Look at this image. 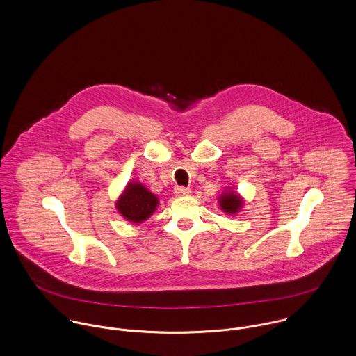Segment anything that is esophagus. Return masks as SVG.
<instances>
[{
  "instance_id": "1",
  "label": "esophagus",
  "mask_w": 356,
  "mask_h": 356,
  "mask_svg": "<svg viewBox=\"0 0 356 356\" xmlns=\"http://www.w3.org/2000/svg\"><path fill=\"white\" fill-rule=\"evenodd\" d=\"M190 194H191L190 188H186V187H176L175 188V195L176 197H188Z\"/></svg>"
}]
</instances>
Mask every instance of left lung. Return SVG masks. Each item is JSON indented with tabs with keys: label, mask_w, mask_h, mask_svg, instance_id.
Segmentation results:
<instances>
[{
	"label": "left lung",
	"mask_w": 356,
	"mask_h": 356,
	"mask_svg": "<svg viewBox=\"0 0 356 356\" xmlns=\"http://www.w3.org/2000/svg\"><path fill=\"white\" fill-rule=\"evenodd\" d=\"M243 204H244V198L230 187L225 190L219 197V207L227 215L238 213L243 208Z\"/></svg>",
	"instance_id": "8db88e82"
}]
</instances>
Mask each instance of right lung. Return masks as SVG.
<instances>
[{
	"label": "right lung",
	"mask_w": 356,
	"mask_h": 356,
	"mask_svg": "<svg viewBox=\"0 0 356 356\" xmlns=\"http://www.w3.org/2000/svg\"><path fill=\"white\" fill-rule=\"evenodd\" d=\"M158 204V197L145 186L138 181H130L116 200L115 207L126 220L138 225L155 212Z\"/></svg>",
	"instance_id": "add662e5"
}]
</instances>
